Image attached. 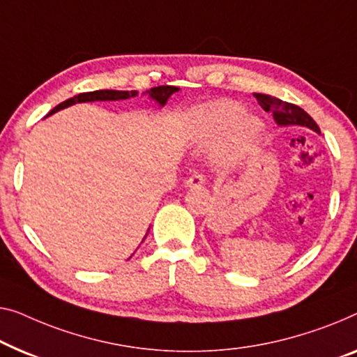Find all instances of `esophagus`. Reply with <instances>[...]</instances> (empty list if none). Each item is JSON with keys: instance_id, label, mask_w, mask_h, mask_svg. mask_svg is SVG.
I'll use <instances>...</instances> for the list:
<instances>
[{"instance_id": "esophagus-1", "label": "esophagus", "mask_w": 357, "mask_h": 357, "mask_svg": "<svg viewBox=\"0 0 357 357\" xmlns=\"http://www.w3.org/2000/svg\"><path fill=\"white\" fill-rule=\"evenodd\" d=\"M204 183V175L201 172H195L193 175H190L187 180V187H201Z\"/></svg>"}]
</instances>
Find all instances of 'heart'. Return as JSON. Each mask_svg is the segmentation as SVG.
Returning <instances> with one entry per match:
<instances>
[{"label":"heart","mask_w":357,"mask_h":357,"mask_svg":"<svg viewBox=\"0 0 357 357\" xmlns=\"http://www.w3.org/2000/svg\"><path fill=\"white\" fill-rule=\"evenodd\" d=\"M243 107L230 100L204 102L190 112V133L198 142H211L220 137L219 156L238 159L261 135L257 119L241 114Z\"/></svg>","instance_id":"b5f03b06"}]
</instances>
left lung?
Masks as SVG:
<instances>
[{
    "label": "left lung",
    "instance_id": "left-lung-1",
    "mask_svg": "<svg viewBox=\"0 0 357 357\" xmlns=\"http://www.w3.org/2000/svg\"><path fill=\"white\" fill-rule=\"evenodd\" d=\"M255 98L262 109L266 112H272V116L278 126H301L320 133V128L316 121L299 106L278 100L275 96L262 95V93H255Z\"/></svg>",
    "mask_w": 357,
    "mask_h": 357
}]
</instances>
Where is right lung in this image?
Listing matches in <instances>:
<instances>
[{
    "label": "right lung",
    "mask_w": 357,
    "mask_h": 357,
    "mask_svg": "<svg viewBox=\"0 0 357 357\" xmlns=\"http://www.w3.org/2000/svg\"><path fill=\"white\" fill-rule=\"evenodd\" d=\"M175 91H178L177 86H170V85H161V86H154V89L148 90L146 93L153 98L154 101L158 102L159 106H164L170 98V95H174ZM137 96V91H119V90H96V91H86V93H80L74 98H69L54 107V109L50 111V114H54L64 107H69L75 102H86V101H117V100H127V98Z\"/></svg>",
    "instance_id": "obj_1"
}]
</instances>
